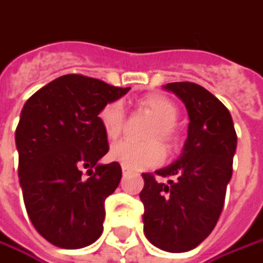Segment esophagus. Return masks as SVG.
Returning <instances> with one entry per match:
<instances>
[{
	"label": "esophagus",
	"mask_w": 263,
	"mask_h": 263,
	"mask_svg": "<svg viewBox=\"0 0 263 263\" xmlns=\"http://www.w3.org/2000/svg\"><path fill=\"white\" fill-rule=\"evenodd\" d=\"M128 173H129V171H128L126 168H123V176H128Z\"/></svg>",
	"instance_id": "34e87169"
}]
</instances>
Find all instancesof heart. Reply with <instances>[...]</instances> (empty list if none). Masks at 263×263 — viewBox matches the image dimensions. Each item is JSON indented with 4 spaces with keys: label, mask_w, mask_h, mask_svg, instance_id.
Masks as SVG:
<instances>
[{
    "label": "heart",
    "mask_w": 263,
    "mask_h": 263,
    "mask_svg": "<svg viewBox=\"0 0 263 263\" xmlns=\"http://www.w3.org/2000/svg\"><path fill=\"white\" fill-rule=\"evenodd\" d=\"M140 107L156 120V125L148 134V140H161L166 146H173L177 140L174 125L178 117V110L174 102L162 95H148L141 100ZM98 120L105 137L111 141L117 140L122 134L125 122V110L122 102L111 101L105 104L98 113ZM110 158L129 171H140L162 162L165 148L158 141H150L146 144L122 141L111 147Z\"/></svg>",
    "instance_id": "1"
}]
</instances>
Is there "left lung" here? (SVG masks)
I'll use <instances>...</instances> for the list:
<instances>
[{
  "label": "left lung",
  "instance_id": "8db88e82",
  "mask_svg": "<svg viewBox=\"0 0 263 263\" xmlns=\"http://www.w3.org/2000/svg\"><path fill=\"white\" fill-rule=\"evenodd\" d=\"M163 87L186 105L187 140L176 162L143 174L140 199L147 239L161 250L183 253L207 238L220 217L237 132L229 110L202 86L176 82Z\"/></svg>",
  "mask_w": 263,
  "mask_h": 263
}]
</instances>
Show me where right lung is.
<instances>
[{
    "label": "right lung",
    "instance_id": "add662e5",
    "mask_svg": "<svg viewBox=\"0 0 263 263\" xmlns=\"http://www.w3.org/2000/svg\"><path fill=\"white\" fill-rule=\"evenodd\" d=\"M128 90L67 74L25 102L16 128L25 207L37 232L56 247L82 249L102 234L104 202L119 186L122 168L100 163L108 141L98 113Z\"/></svg>",
    "mask_w": 263,
    "mask_h": 263
}]
</instances>
